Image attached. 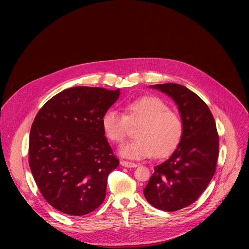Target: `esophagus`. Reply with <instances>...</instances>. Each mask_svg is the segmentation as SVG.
<instances>
[{"mask_svg":"<svg viewBox=\"0 0 249 249\" xmlns=\"http://www.w3.org/2000/svg\"><path fill=\"white\" fill-rule=\"evenodd\" d=\"M120 163L122 166H125V167H136L137 166L136 163L131 162V161H126V160H121Z\"/></svg>","mask_w":249,"mask_h":249,"instance_id":"1","label":"esophagus"}]
</instances>
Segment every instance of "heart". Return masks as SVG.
Returning <instances> with one entry per match:
<instances>
[{
  "mask_svg": "<svg viewBox=\"0 0 249 249\" xmlns=\"http://www.w3.org/2000/svg\"><path fill=\"white\" fill-rule=\"evenodd\" d=\"M124 114L110 110L102 118L105 134L115 144L125 141L129 125H138L137 139L121 149L122 156L129 160H142L154 155L163 159L179 145L184 134L181 118L171 111L167 104L156 96H142L124 104Z\"/></svg>",
  "mask_w": 249,
  "mask_h": 249,
  "instance_id": "heart-1",
  "label": "heart"
}]
</instances>
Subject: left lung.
<instances>
[{"label": "left lung", "mask_w": 249, "mask_h": 249, "mask_svg": "<svg viewBox=\"0 0 249 249\" xmlns=\"http://www.w3.org/2000/svg\"><path fill=\"white\" fill-rule=\"evenodd\" d=\"M151 87L175 100L184 134L171 158L154 167L143 193L154 208L174 212L197 201L211 181L218 160L219 135L210 109L197 94L173 83Z\"/></svg>", "instance_id": "left-lung-1"}]
</instances>
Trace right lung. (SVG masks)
<instances>
[{"label": "right lung", "mask_w": 249, "mask_h": 249, "mask_svg": "<svg viewBox=\"0 0 249 249\" xmlns=\"http://www.w3.org/2000/svg\"><path fill=\"white\" fill-rule=\"evenodd\" d=\"M120 89H67L47 101L30 130L29 166L46 202L72 216L87 215L106 197L109 174L119 165L105 137L104 114Z\"/></svg>", "instance_id": "right-lung-1"}]
</instances>
